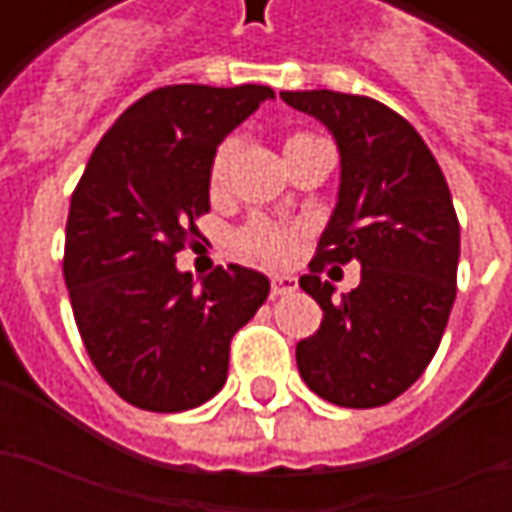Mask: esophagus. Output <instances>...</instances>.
<instances>
[{"instance_id":"1","label":"esophagus","mask_w":512,"mask_h":512,"mask_svg":"<svg viewBox=\"0 0 512 512\" xmlns=\"http://www.w3.org/2000/svg\"><path fill=\"white\" fill-rule=\"evenodd\" d=\"M296 290V279L290 277V274H277V277H271V296L277 299V296H288Z\"/></svg>"}]
</instances>
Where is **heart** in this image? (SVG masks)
<instances>
[{"label": "heart", "mask_w": 512, "mask_h": 512, "mask_svg": "<svg viewBox=\"0 0 512 512\" xmlns=\"http://www.w3.org/2000/svg\"><path fill=\"white\" fill-rule=\"evenodd\" d=\"M315 136H307V134H296L290 136L288 142H285V150L290 147L301 145V142H310ZM233 150L235 145L233 142H224L216 153H213V161H211V183L219 189L227 178V167H230V158H233ZM241 244L257 257H266V260H282V257L290 252V235L285 230H279L277 224H268V222H255L249 224V230L241 235Z\"/></svg>", "instance_id": "b5f03b06"}]
</instances>
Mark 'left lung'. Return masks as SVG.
<instances>
[{
  "label": "left lung",
  "instance_id": "8db88e82",
  "mask_svg": "<svg viewBox=\"0 0 512 512\" xmlns=\"http://www.w3.org/2000/svg\"><path fill=\"white\" fill-rule=\"evenodd\" d=\"M279 98L315 117L340 153L337 202L301 290L321 304L318 332L296 345L304 384L343 408H376L414 384L447 329L461 227L422 136L365 95L299 90ZM356 259L363 279L333 296L317 271Z\"/></svg>",
  "mask_w": 512,
  "mask_h": 512
}]
</instances>
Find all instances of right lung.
I'll return each instance as SVG.
<instances>
[{"instance_id":"1","label":"right lung","mask_w":512,"mask_h":512,"mask_svg":"<svg viewBox=\"0 0 512 512\" xmlns=\"http://www.w3.org/2000/svg\"><path fill=\"white\" fill-rule=\"evenodd\" d=\"M263 84H172L117 117L71 197L65 285L95 370L126 403L189 411L227 381L230 340L268 296L244 266L197 282L175 266L211 211V161L263 101Z\"/></svg>"}]
</instances>
